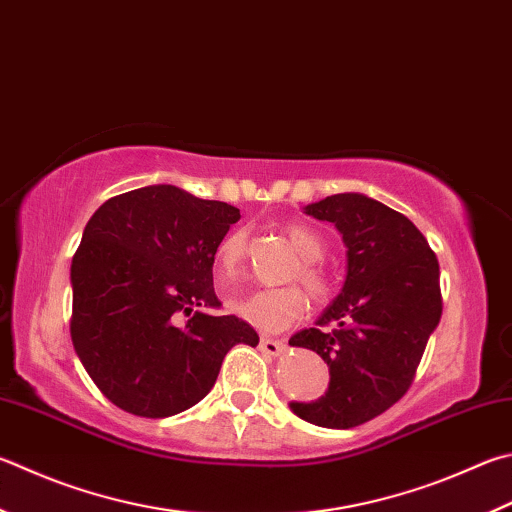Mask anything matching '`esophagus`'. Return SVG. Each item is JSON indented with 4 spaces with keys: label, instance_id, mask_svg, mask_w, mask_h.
Wrapping results in <instances>:
<instances>
[{
    "label": "esophagus",
    "instance_id": "obj_1",
    "mask_svg": "<svg viewBox=\"0 0 512 512\" xmlns=\"http://www.w3.org/2000/svg\"><path fill=\"white\" fill-rule=\"evenodd\" d=\"M259 347H262L264 353H268V356H282V353L286 351V345L282 340H275V338H262V342H259Z\"/></svg>",
    "mask_w": 512,
    "mask_h": 512
}]
</instances>
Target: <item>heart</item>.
<instances>
[{
  "label": "heart",
  "mask_w": 512,
  "mask_h": 512,
  "mask_svg": "<svg viewBox=\"0 0 512 512\" xmlns=\"http://www.w3.org/2000/svg\"><path fill=\"white\" fill-rule=\"evenodd\" d=\"M288 239H291L293 248L297 250L302 262L297 264L291 273L293 280L302 284V288L309 293L311 300L322 302L329 295V280L320 268V259L327 253L324 241L306 226H288ZM248 253V230L237 228L230 230L228 235L219 241L217 246V268L219 275L232 280L244 268V259ZM241 318L253 324V327L262 329L266 333H277L293 322L302 318L306 309L304 295L297 291L295 286H282V288H259V291L248 293L232 304Z\"/></svg>",
  "instance_id": "heart-1"
}]
</instances>
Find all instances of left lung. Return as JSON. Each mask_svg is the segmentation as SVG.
<instances>
[{"label":"left lung","instance_id":"8db88e82","mask_svg":"<svg viewBox=\"0 0 512 512\" xmlns=\"http://www.w3.org/2000/svg\"><path fill=\"white\" fill-rule=\"evenodd\" d=\"M304 212L338 228L347 275L315 322L333 329H302L288 340L327 362V392L288 405L313 425L349 430L389 410L410 389L441 320L439 262L410 219L365 194H331Z\"/></svg>","mask_w":512,"mask_h":512}]
</instances>
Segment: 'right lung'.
Instances as JSON below:
<instances>
[{
    "label": "right lung",
    "mask_w": 512,
    "mask_h": 512,
    "mask_svg": "<svg viewBox=\"0 0 512 512\" xmlns=\"http://www.w3.org/2000/svg\"><path fill=\"white\" fill-rule=\"evenodd\" d=\"M239 210L174 185L118 194L94 212L71 262V340L120 410L165 418L197 405L235 345L259 336L237 315H210L219 241Z\"/></svg>",
    "instance_id": "right-lung-1"
}]
</instances>
